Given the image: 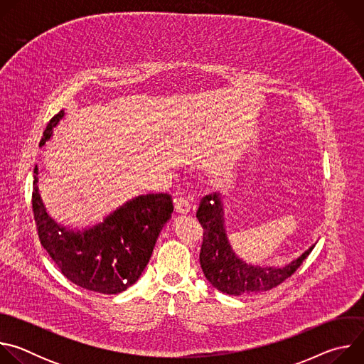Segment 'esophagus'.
<instances>
[{
  "label": "esophagus",
  "instance_id": "34e87169",
  "mask_svg": "<svg viewBox=\"0 0 364 364\" xmlns=\"http://www.w3.org/2000/svg\"><path fill=\"white\" fill-rule=\"evenodd\" d=\"M174 207H176V212H177L178 215H187V213L190 212L191 204H190V201H188L187 198L178 197V198H176Z\"/></svg>",
  "mask_w": 364,
  "mask_h": 364
}]
</instances>
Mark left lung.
Returning <instances> with one entry per match:
<instances>
[{"instance_id":"left-lung-1","label":"left lung","mask_w":364,"mask_h":364,"mask_svg":"<svg viewBox=\"0 0 364 364\" xmlns=\"http://www.w3.org/2000/svg\"><path fill=\"white\" fill-rule=\"evenodd\" d=\"M197 219L203 226L200 267L205 279L229 295H247L269 291L289 278L314 249L309 246L294 261L281 267L247 264L233 250L226 232L223 196L218 191L205 196L198 205Z\"/></svg>"}]
</instances>
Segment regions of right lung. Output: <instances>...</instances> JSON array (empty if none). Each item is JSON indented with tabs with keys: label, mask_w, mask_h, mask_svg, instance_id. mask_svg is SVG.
<instances>
[{
	"label": "right lung",
	"mask_w": 364,
	"mask_h": 364,
	"mask_svg": "<svg viewBox=\"0 0 364 364\" xmlns=\"http://www.w3.org/2000/svg\"><path fill=\"white\" fill-rule=\"evenodd\" d=\"M60 111L43 134L40 146L63 119ZM38 168H34L33 212L43 247L62 274L85 289L119 294L138 281L152 255L163 228L171 219L170 194H141L108 213L102 222L70 228L51 218L38 193Z\"/></svg>",
	"instance_id": "1"
}]
</instances>
